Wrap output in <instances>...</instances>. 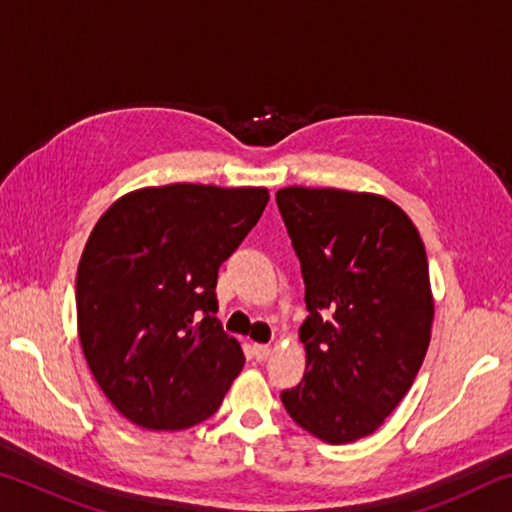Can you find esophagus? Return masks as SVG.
I'll use <instances>...</instances> for the list:
<instances>
[{
    "mask_svg": "<svg viewBox=\"0 0 512 512\" xmlns=\"http://www.w3.org/2000/svg\"><path fill=\"white\" fill-rule=\"evenodd\" d=\"M271 345H262V343H257V345H253V357L257 359V361H266L268 357H271Z\"/></svg>",
    "mask_w": 512,
    "mask_h": 512,
    "instance_id": "obj_1",
    "label": "esophagus"
}]
</instances>
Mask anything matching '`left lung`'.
Returning a JSON list of instances; mask_svg holds the SVG:
<instances>
[{
	"label": "left lung",
	"mask_w": 512,
	"mask_h": 512,
	"mask_svg": "<svg viewBox=\"0 0 512 512\" xmlns=\"http://www.w3.org/2000/svg\"><path fill=\"white\" fill-rule=\"evenodd\" d=\"M300 259L307 370L282 391L302 429L343 445L375 433L429 348L433 296L420 232L384 196L284 187L275 194Z\"/></svg>",
	"instance_id": "8db88e82"
}]
</instances>
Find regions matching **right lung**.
<instances>
[{"instance_id":"add662e5","label":"right lung","mask_w":512,"mask_h":512,"mask_svg":"<svg viewBox=\"0 0 512 512\" xmlns=\"http://www.w3.org/2000/svg\"><path fill=\"white\" fill-rule=\"evenodd\" d=\"M266 203L264 187H144L94 225L76 273L81 348L103 395L137 427L207 420L244 368L239 341L214 316V289Z\"/></svg>"}]
</instances>
